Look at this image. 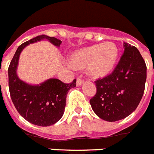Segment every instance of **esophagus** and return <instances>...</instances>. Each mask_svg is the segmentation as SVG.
Here are the masks:
<instances>
[{
  "label": "esophagus",
  "instance_id": "esophagus-1",
  "mask_svg": "<svg viewBox=\"0 0 154 154\" xmlns=\"http://www.w3.org/2000/svg\"><path fill=\"white\" fill-rule=\"evenodd\" d=\"M82 83H83V80L81 79H79V78L77 79V82H76V85H77V86H80L82 84Z\"/></svg>",
  "mask_w": 154,
  "mask_h": 154
}]
</instances>
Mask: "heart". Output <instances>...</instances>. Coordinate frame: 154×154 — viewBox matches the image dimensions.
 Returning a JSON list of instances; mask_svg holds the SVG:
<instances>
[{"label": "heart", "mask_w": 154, "mask_h": 154, "mask_svg": "<svg viewBox=\"0 0 154 154\" xmlns=\"http://www.w3.org/2000/svg\"><path fill=\"white\" fill-rule=\"evenodd\" d=\"M117 46L112 42L95 44L77 49L70 55L69 63L75 68L86 67V73L94 79L107 76L117 62Z\"/></svg>", "instance_id": "obj_1"}]
</instances>
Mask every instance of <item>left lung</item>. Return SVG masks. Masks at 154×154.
Listing matches in <instances>:
<instances>
[{
    "label": "left lung",
    "instance_id": "8db88e82",
    "mask_svg": "<svg viewBox=\"0 0 154 154\" xmlns=\"http://www.w3.org/2000/svg\"><path fill=\"white\" fill-rule=\"evenodd\" d=\"M124 51L112 74L96 81L97 93L90 100L95 114L115 122L124 119L138 107L146 80V65L136 47L124 43Z\"/></svg>",
    "mask_w": 154,
    "mask_h": 154
}]
</instances>
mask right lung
Returning a JSON list of instances; mask_svg holds the SVG:
<instances>
[{
  "instance_id": "obj_1",
  "label": "right lung",
  "mask_w": 154,
  "mask_h": 154,
  "mask_svg": "<svg viewBox=\"0 0 154 154\" xmlns=\"http://www.w3.org/2000/svg\"><path fill=\"white\" fill-rule=\"evenodd\" d=\"M47 40L57 47L61 41L45 34L38 35L23 43L8 67V87L10 96L18 112L34 125L48 127L56 124L63 116L68 92L76 86V79L69 84L57 79H49L38 85L29 84L19 78L17 68L23 49L30 44Z\"/></svg>"
}]
</instances>
